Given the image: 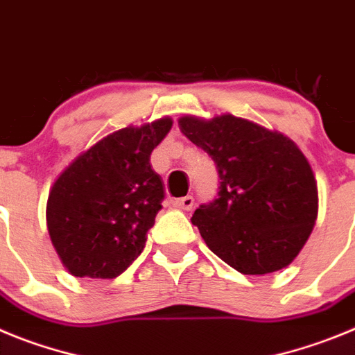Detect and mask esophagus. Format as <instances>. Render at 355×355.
<instances>
[{"label":"esophagus","instance_id":"1","mask_svg":"<svg viewBox=\"0 0 355 355\" xmlns=\"http://www.w3.org/2000/svg\"><path fill=\"white\" fill-rule=\"evenodd\" d=\"M194 205V198L193 196H184V198H178V200L173 201V207L180 210H191Z\"/></svg>","mask_w":355,"mask_h":355}]
</instances>
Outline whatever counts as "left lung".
I'll return each mask as SVG.
<instances>
[{"instance_id": "8db88e82", "label": "left lung", "mask_w": 355, "mask_h": 355, "mask_svg": "<svg viewBox=\"0 0 355 355\" xmlns=\"http://www.w3.org/2000/svg\"><path fill=\"white\" fill-rule=\"evenodd\" d=\"M178 127L212 157L221 180L216 200L191 217L207 245L242 274L285 269L318 216L317 180L299 146L233 114H187Z\"/></svg>"}]
</instances>
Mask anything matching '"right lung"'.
<instances>
[{"label": "right lung", "mask_w": 355, "mask_h": 355, "mask_svg": "<svg viewBox=\"0 0 355 355\" xmlns=\"http://www.w3.org/2000/svg\"><path fill=\"white\" fill-rule=\"evenodd\" d=\"M173 120L107 134L67 166L47 198V230L72 276L113 279L141 254L164 200L150 154Z\"/></svg>", "instance_id": "right-lung-1"}]
</instances>
